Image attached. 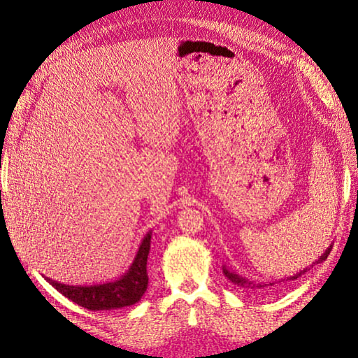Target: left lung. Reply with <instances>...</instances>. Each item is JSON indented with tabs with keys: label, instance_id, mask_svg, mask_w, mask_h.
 <instances>
[{
	"label": "left lung",
	"instance_id": "obj_1",
	"mask_svg": "<svg viewBox=\"0 0 358 358\" xmlns=\"http://www.w3.org/2000/svg\"><path fill=\"white\" fill-rule=\"evenodd\" d=\"M331 249H332V245L324 250V252L320 255V258H318L317 262H314L313 264L308 266V268H305L303 271L294 273V275H289V277L281 278V280H278V281H277V280H275V281H254V280H249V278H246V277L238 275L237 272L231 271L229 268H227V266H223V273L227 277V280H231L232 283H234L235 286H238L240 289H245L246 292H250V294H254V295H257V294H269V292L275 291V289L278 287V286H277L278 283H287V281H294V280H296L299 277H301L303 273H306L310 268H314L315 264L324 262L326 258H328V255L331 254Z\"/></svg>",
	"mask_w": 358,
	"mask_h": 358
}]
</instances>
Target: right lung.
I'll return each instance as SVG.
<instances>
[{
    "label": "right lung",
    "instance_id": "obj_1",
    "mask_svg": "<svg viewBox=\"0 0 358 358\" xmlns=\"http://www.w3.org/2000/svg\"><path fill=\"white\" fill-rule=\"evenodd\" d=\"M152 231H149L140 243L135 258L129 269L117 280L100 285L72 286L44 277L49 283L77 305L90 310H112L132 306L141 300L148 289V255L150 250Z\"/></svg>",
    "mask_w": 358,
    "mask_h": 358
}]
</instances>
